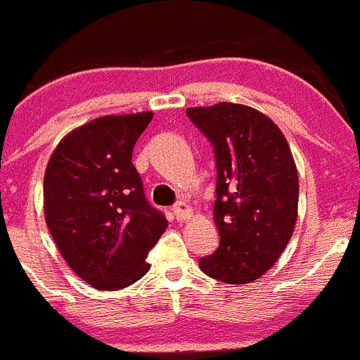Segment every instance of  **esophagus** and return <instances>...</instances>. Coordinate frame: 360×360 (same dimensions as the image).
Segmentation results:
<instances>
[{
	"mask_svg": "<svg viewBox=\"0 0 360 360\" xmlns=\"http://www.w3.org/2000/svg\"><path fill=\"white\" fill-rule=\"evenodd\" d=\"M173 214L176 220H189V218L193 217V210L186 204V202H178L173 207Z\"/></svg>",
	"mask_w": 360,
	"mask_h": 360,
	"instance_id": "34e87169",
	"label": "esophagus"
}]
</instances>
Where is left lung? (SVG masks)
<instances>
[{
  "label": "left lung",
  "mask_w": 360,
  "mask_h": 360,
  "mask_svg": "<svg viewBox=\"0 0 360 360\" xmlns=\"http://www.w3.org/2000/svg\"><path fill=\"white\" fill-rule=\"evenodd\" d=\"M214 147V224L220 245L198 260L226 284H248L271 269L293 235L299 214V173L290 143L269 116L220 101L186 110Z\"/></svg>",
  "instance_id": "8db88e82"
}]
</instances>
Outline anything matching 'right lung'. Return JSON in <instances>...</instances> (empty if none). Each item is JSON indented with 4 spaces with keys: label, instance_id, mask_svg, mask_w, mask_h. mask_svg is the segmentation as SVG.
I'll return each mask as SVG.
<instances>
[{
    "label": "right lung",
    "instance_id": "add662e5",
    "mask_svg": "<svg viewBox=\"0 0 360 360\" xmlns=\"http://www.w3.org/2000/svg\"><path fill=\"white\" fill-rule=\"evenodd\" d=\"M150 110L109 115L72 129L49 158L43 211L49 231L72 271L101 291L140 281L147 253L167 227L150 207L133 165V147Z\"/></svg>",
    "mask_w": 360,
    "mask_h": 360
}]
</instances>
